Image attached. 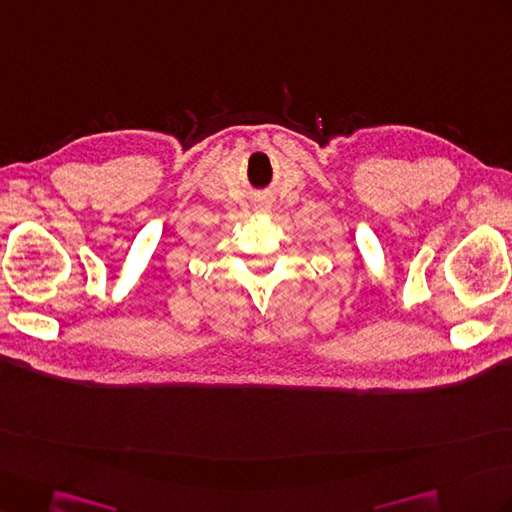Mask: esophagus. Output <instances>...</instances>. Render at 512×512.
I'll list each match as a JSON object with an SVG mask.
<instances>
[{
  "label": "esophagus",
  "instance_id": "obj_1",
  "mask_svg": "<svg viewBox=\"0 0 512 512\" xmlns=\"http://www.w3.org/2000/svg\"><path fill=\"white\" fill-rule=\"evenodd\" d=\"M255 209H257L259 214H266L268 209H270V205H268V203H257V205H255Z\"/></svg>",
  "mask_w": 512,
  "mask_h": 512
}]
</instances>
